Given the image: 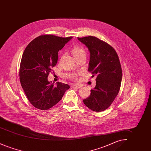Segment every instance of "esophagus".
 <instances>
[{
  "mask_svg": "<svg viewBox=\"0 0 151 151\" xmlns=\"http://www.w3.org/2000/svg\"><path fill=\"white\" fill-rule=\"evenodd\" d=\"M72 88H76V89H79V88H81L82 87V86L80 84H74L72 86Z\"/></svg>",
  "mask_w": 151,
  "mask_h": 151,
  "instance_id": "esophagus-1",
  "label": "esophagus"
}]
</instances>
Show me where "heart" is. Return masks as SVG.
Here are the masks:
<instances>
[{
  "label": "heart",
  "instance_id": "obj_1",
  "mask_svg": "<svg viewBox=\"0 0 151 151\" xmlns=\"http://www.w3.org/2000/svg\"><path fill=\"white\" fill-rule=\"evenodd\" d=\"M72 52H73V56L75 57H77L78 56H80L81 55H83V54H86V51L84 50V49L80 46H75L73 47L72 48ZM72 77L73 78H76V76L75 75H73L72 76Z\"/></svg>",
  "mask_w": 151,
  "mask_h": 151
}]
</instances>
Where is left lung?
I'll use <instances>...</instances> for the list:
<instances>
[{"mask_svg":"<svg viewBox=\"0 0 151 151\" xmlns=\"http://www.w3.org/2000/svg\"><path fill=\"white\" fill-rule=\"evenodd\" d=\"M90 52L88 71L96 75V85L83 100L94 111H102L113 103L119 93L122 78L119 59L114 48L94 36L78 38Z\"/></svg>","mask_w":151,"mask_h":151,"instance_id":"left-lung-1","label":"left lung"}]
</instances>
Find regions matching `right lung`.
<instances>
[{
	"label": "right lung",
	"instance_id": "add662e5",
	"mask_svg": "<svg viewBox=\"0 0 151 151\" xmlns=\"http://www.w3.org/2000/svg\"><path fill=\"white\" fill-rule=\"evenodd\" d=\"M72 37L42 35L28 44L22 56L19 76L22 88L28 100L35 108L46 110L62 99L70 86L58 82L54 86L47 80L57 65L58 51Z\"/></svg>",
	"mask_w": 151,
	"mask_h": 151
}]
</instances>
